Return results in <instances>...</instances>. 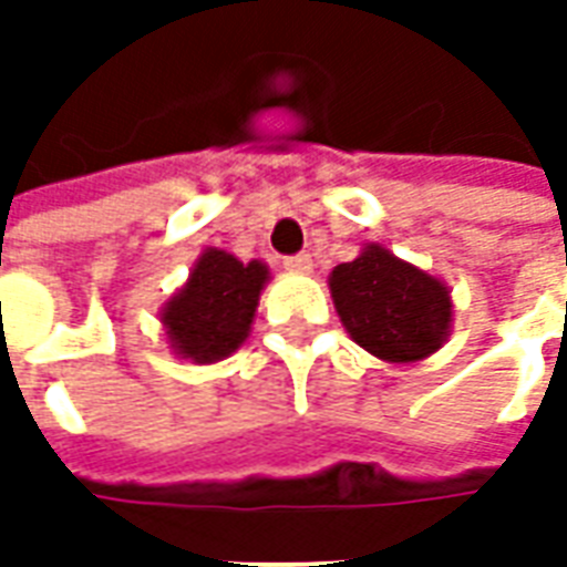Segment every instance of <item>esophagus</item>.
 Masks as SVG:
<instances>
[{"mask_svg":"<svg viewBox=\"0 0 567 567\" xmlns=\"http://www.w3.org/2000/svg\"><path fill=\"white\" fill-rule=\"evenodd\" d=\"M282 267L288 272H309V270H312V258H309L307 251H300V255H291V258H285Z\"/></svg>","mask_w":567,"mask_h":567,"instance_id":"esophagus-1","label":"esophagus"}]
</instances>
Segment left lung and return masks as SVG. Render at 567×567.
Segmentation results:
<instances>
[{
	"mask_svg": "<svg viewBox=\"0 0 567 567\" xmlns=\"http://www.w3.org/2000/svg\"><path fill=\"white\" fill-rule=\"evenodd\" d=\"M328 285L349 337L382 361H422L450 337V288L380 243L333 267Z\"/></svg>",
	"mask_w": 567,
	"mask_h": 567,
	"instance_id": "left-lung-1",
	"label": "left lung"
}]
</instances>
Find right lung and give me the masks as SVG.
I'll return each mask as SVG.
<instances>
[{
  "mask_svg": "<svg viewBox=\"0 0 567 567\" xmlns=\"http://www.w3.org/2000/svg\"><path fill=\"white\" fill-rule=\"evenodd\" d=\"M270 279L267 264H243L230 251L206 248L187 282L161 309L163 331L178 358L212 364L246 343L260 291Z\"/></svg>",
  "mask_w": 567,
  "mask_h": 567,
  "instance_id": "obj_1",
  "label": "right lung"
}]
</instances>
